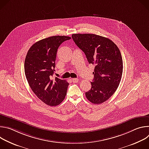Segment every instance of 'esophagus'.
Wrapping results in <instances>:
<instances>
[{
    "mask_svg": "<svg viewBox=\"0 0 149 149\" xmlns=\"http://www.w3.org/2000/svg\"><path fill=\"white\" fill-rule=\"evenodd\" d=\"M72 81L74 83H77L78 82V78H72Z\"/></svg>",
    "mask_w": 149,
    "mask_h": 149,
    "instance_id": "esophagus-1",
    "label": "esophagus"
}]
</instances>
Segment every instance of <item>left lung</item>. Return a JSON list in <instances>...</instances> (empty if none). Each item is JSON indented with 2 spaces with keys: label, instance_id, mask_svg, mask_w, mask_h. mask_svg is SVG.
<instances>
[{
  "label": "left lung",
  "instance_id": "left-lung-1",
  "mask_svg": "<svg viewBox=\"0 0 149 149\" xmlns=\"http://www.w3.org/2000/svg\"><path fill=\"white\" fill-rule=\"evenodd\" d=\"M72 38L88 63L95 65L91 88L86 96L93 104H101L113 95L120 82L123 68L120 51L111 40L97 35L75 33Z\"/></svg>",
  "mask_w": 149,
  "mask_h": 149
}]
</instances>
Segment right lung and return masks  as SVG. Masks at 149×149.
<instances>
[{"label":"right lung","mask_w":149,"mask_h":149,"mask_svg":"<svg viewBox=\"0 0 149 149\" xmlns=\"http://www.w3.org/2000/svg\"><path fill=\"white\" fill-rule=\"evenodd\" d=\"M71 37L53 36L38 41L29 49L25 60V73L29 86L42 102L49 106L59 105L64 100L69 83L52 76L57 50Z\"/></svg>","instance_id":"right-lung-1"}]
</instances>
